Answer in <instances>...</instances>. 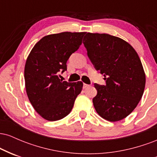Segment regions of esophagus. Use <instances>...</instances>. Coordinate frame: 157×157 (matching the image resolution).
<instances>
[{
    "instance_id": "1",
    "label": "esophagus",
    "mask_w": 157,
    "mask_h": 157,
    "mask_svg": "<svg viewBox=\"0 0 157 157\" xmlns=\"http://www.w3.org/2000/svg\"><path fill=\"white\" fill-rule=\"evenodd\" d=\"M89 85L88 84H86V83H83V89H86L87 87H89Z\"/></svg>"
}]
</instances>
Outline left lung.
I'll list each match as a JSON object with an SVG mask.
<instances>
[{
  "instance_id": "left-lung-1",
  "label": "left lung",
  "mask_w": 157,
  "mask_h": 157,
  "mask_svg": "<svg viewBox=\"0 0 157 157\" xmlns=\"http://www.w3.org/2000/svg\"><path fill=\"white\" fill-rule=\"evenodd\" d=\"M82 43L95 69L105 77V86L94 83L95 110L111 122L125 118L145 89V75L137 53L128 43L108 34L87 33Z\"/></svg>"
}]
</instances>
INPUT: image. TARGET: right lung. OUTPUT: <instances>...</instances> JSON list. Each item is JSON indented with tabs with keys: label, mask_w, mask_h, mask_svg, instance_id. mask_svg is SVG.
Here are the masks:
<instances>
[{
	"label": "right lung",
	"mask_w": 157,
	"mask_h": 157,
	"mask_svg": "<svg viewBox=\"0 0 157 157\" xmlns=\"http://www.w3.org/2000/svg\"><path fill=\"white\" fill-rule=\"evenodd\" d=\"M86 32H61L45 36L35 45L24 69L27 96L37 113L48 121L64 118L71 112L82 82L59 78L66 63L82 44Z\"/></svg>",
	"instance_id": "1"
}]
</instances>
